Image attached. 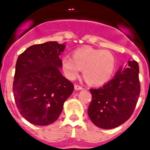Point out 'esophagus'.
I'll list each match as a JSON object with an SVG mask.
<instances>
[{"mask_svg": "<svg viewBox=\"0 0 150 150\" xmlns=\"http://www.w3.org/2000/svg\"><path fill=\"white\" fill-rule=\"evenodd\" d=\"M74 88H75L76 90H82L83 89V87L80 86V85H78V84H75V85H74Z\"/></svg>", "mask_w": 150, "mask_h": 150, "instance_id": "esophagus-1", "label": "esophagus"}]
</instances>
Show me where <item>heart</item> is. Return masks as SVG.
Wrapping results in <instances>:
<instances>
[{
  "label": "heart",
  "instance_id": "b5f03b06",
  "mask_svg": "<svg viewBox=\"0 0 150 150\" xmlns=\"http://www.w3.org/2000/svg\"><path fill=\"white\" fill-rule=\"evenodd\" d=\"M116 61L107 50L84 47L74 50L72 58L62 59V69L66 78L74 80L83 70L85 81L90 85L100 86L108 81L115 70Z\"/></svg>",
  "mask_w": 150,
  "mask_h": 150
}]
</instances>
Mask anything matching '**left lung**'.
Returning <instances> with one entry per match:
<instances>
[{"label": "left lung", "mask_w": 150, "mask_h": 150, "mask_svg": "<svg viewBox=\"0 0 150 150\" xmlns=\"http://www.w3.org/2000/svg\"><path fill=\"white\" fill-rule=\"evenodd\" d=\"M139 66L129 61L128 67H120L113 79L100 88H92V100L88 115L96 127L112 129L124 123L134 111L140 95Z\"/></svg>", "instance_id": "1"}]
</instances>
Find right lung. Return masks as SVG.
I'll use <instances>...</instances> for the list:
<instances>
[{"mask_svg": "<svg viewBox=\"0 0 150 150\" xmlns=\"http://www.w3.org/2000/svg\"><path fill=\"white\" fill-rule=\"evenodd\" d=\"M66 45L47 42L31 46L18 57L13 95L21 115L37 126L55 122L74 86L61 74Z\"/></svg>", "mask_w": 150, "mask_h": 150, "instance_id": "right-lung-1", "label": "right lung"}]
</instances>
